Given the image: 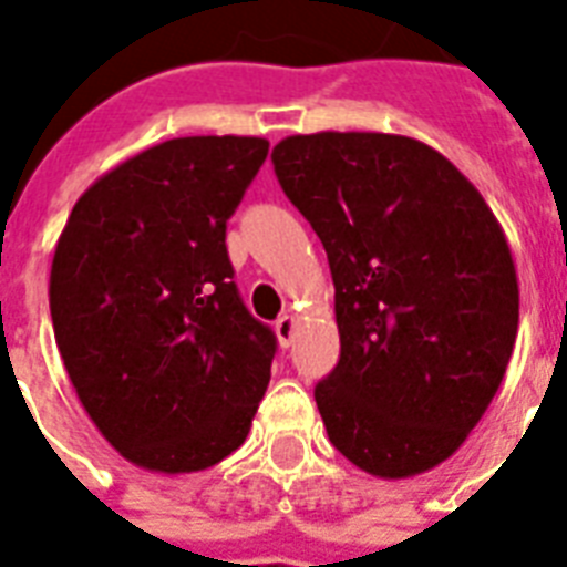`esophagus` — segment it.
Segmentation results:
<instances>
[{
  "instance_id": "obj_1",
  "label": "esophagus",
  "mask_w": 567,
  "mask_h": 567,
  "mask_svg": "<svg viewBox=\"0 0 567 567\" xmlns=\"http://www.w3.org/2000/svg\"><path fill=\"white\" fill-rule=\"evenodd\" d=\"M297 327H300V323H297V318H293V315H282V318L276 320V341H279V347H282V350H288V347L293 344V338H297Z\"/></svg>"
}]
</instances>
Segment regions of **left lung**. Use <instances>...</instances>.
I'll return each instance as SVG.
<instances>
[{"label":"left lung","mask_w":567,"mask_h":567,"mask_svg":"<svg viewBox=\"0 0 567 567\" xmlns=\"http://www.w3.org/2000/svg\"><path fill=\"white\" fill-rule=\"evenodd\" d=\"M274 167L336 285L341 359L315 388L329 441L379 480L441 465L497 394L518 336L503 226L414 137L291 135Z\"/></svg>","instance_id":"left-lung-1"}]
</instances>
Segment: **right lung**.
Segmentation results:
<instances>
[{"mask_svg":"<svg viewBox=\"0 0 567 567\" xmlns=\"http://www.w3.org/2000/svg\"><path fill=\"white\" fill-rule=\"evenodd\" d=\"M265 137L150 146L79 196L55 244L49 311L66 377L111 447L155 474H194L247 441L274 332L231 282L226 220Z\"/></svg>","mask_w":567,"mask_h":567,"instance_id":"add662e5","label":"right lung"}]
</instances>
